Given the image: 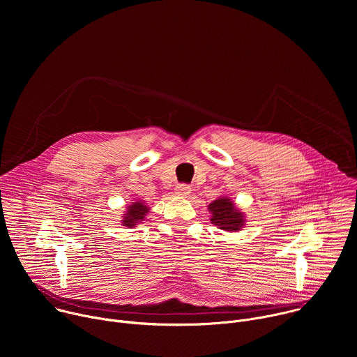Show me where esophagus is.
I'll return each mask as SVG.
<instances>
[{"label":"esophagus","mask_w":357,"mask_h":357,"mask_svg":"<svg viewBox=\"0 0 357 357\" xmlns=\"http://www.w3.org/2000/svg\"><path fill=\"white\" fill-rule=\"evenodd\" d=\"M190 188L188 186V185H183V183H181V185H178L176 188H175V193L178 195V196H189L190 195Z\"/></svg>","instance_id":"1"}]
</instances>
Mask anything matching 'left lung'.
I'll return each instance as SVG.
<instances>
[{"mask_svg":"<svg viewBox=\"0 0 357 357\" xmlns=\"http://www.w3.org/2000/svg\"><path fill=\"white\" fill-rule=\"evenodd\" d=\"M210 211V221L217 228L222 231H241L245 227L247 217L245 214L236 207L234 200L227 196H221L213 200L207 206Z\"/></svg>","mask_w":357,"mask_h":357,"instance_id":"1","label":"left lung"}]
</instances>
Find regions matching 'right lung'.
<instances>
[{"mask_svg":"<svg viewBox=\"0 0 357 357\" xmlns=\"http://www.w3.org/2000/svg\"><path fill=\"white\" fill-rule=\"evenodd\" d=\"M149 211H150V207L143 200L133 202L132 204H128V208L125 210V214L122 215L121 222L128 228L136 227L144 221Z\"/></svg>","mask_w":357,"mask_h":357,"instance_id":"right-lung-1","label":"right lung"}]
</instances>
